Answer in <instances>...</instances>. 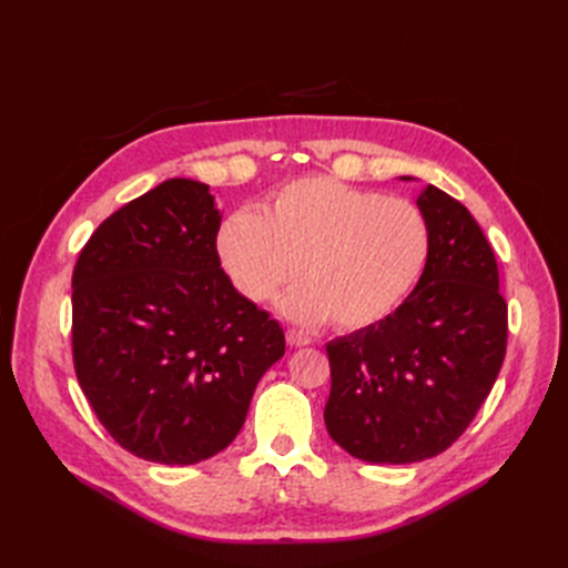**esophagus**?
<instances>
[{
	"instance_id": "34e87169",
	"label": "esophagus",
	"mask_w": 568,
	"mask_h": 568,
	"mask_svg": "<svg viewBox=\"0 0 568 568\" xmlns=\"http://www.w3.org/2000/svg\"><path fill=\"white\" fill-rule=\"evenodd\" d=\"M286 341H288V346H294V348L311 346V343H313V338H311V336L303 334V332H298V329H288V332H286Z\"/></svg>"
}]
</instances>
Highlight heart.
I'll use <instances>...</instances> for the list:
<instances>
[{
    "mask_svg": "<svg viewBox=\"0 0 568 568\" xmlns=\"http://www.w3.org/2000/svg\"><path fill=\"white\" fill-rule=\"evenodd\" d=\"M217 253L239 294L272 298L301 274L307 284L280 307L315 324L332 317L343 332L386 320L417 284L428 255L422 213L403 199L336 178L284 184L263 213L242 209L217 232Z\"/></svg>",
    "mask_w": 568,
    "mask_h": 568,
    "instance_id": "obj_1",
    "label": "heart"
}]
</instances>
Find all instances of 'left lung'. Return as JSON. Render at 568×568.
I'll return each instance as SVG.
<instances>
[{"instance_id": "8db88e82", "label": "left lung", "mask_w": 568, "mask_h": 568, "mask_svg": "<svg viewBox=\"0 0 568 568\" xmlns=\"http://www.w3.org/2000/svg\"><path fill=\"white\" fill-rule=\"evenodd\" d=\"M417 205L428 255L415 291L386 320L326 343V432L374 464L448 450L488 398L507 351V303L486 234L434 184Z\"/></svg>"}]
</instances>
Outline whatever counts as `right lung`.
I'll return each instance as SVG.
<instances>
[{
    "mask_svg": "<svg viewBox=\"0 0 568 568\" xmlns=\"http://www.w3.org/2000/svg\"><path fill=\"white\" fill-rule=\"evenodd\" d=\"M209 184L173 178L106 217L73 270V363L118 445L196 464L242 432L284 332L220 267Z\"/></svg>",
    "mask_w": 568,
    "mask_h": 568,
    "instance_id": "add662e5",
    "label": "right lung"
}]
</instances>
